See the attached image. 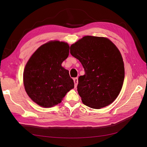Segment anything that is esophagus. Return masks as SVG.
I'll return each mask as SVG.
<instances>
[{
	"label": "esophagus",
	"mask_w": 147,
	"mask_h": 147,
	"mask_svg": "<svg viewBox=\"0 0 147 147\" xmlns=\"http://www.w3.org/2000/svg\"><path fill=\"white\" fill-rule=\"evenodd\" d=\"M74 80V86L75 88L77 87V85L78 84V78H75L73 79Z\"/></svg>",
	"instance_id": "34e87169"
}]
</instances>
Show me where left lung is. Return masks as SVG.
I'll return each mask as SVG.
<instances>
[{"instance_id": "1", "label": "left lung", "mask_w": 147, "mask_h": 147, "mask_svg": "<svg viewBox=\"0 0 147 147\" xmlns=\"http://www.w3.org/2000/svg\"><path fill=\"white\" fill-rule=\"evenodd\" d=\"M70 53L85 71L78 85L82 103L99 109L114 102L125 76L122 56L114 43L106 37L85 36L71 45Z\"/></svg>"}]
</instances>
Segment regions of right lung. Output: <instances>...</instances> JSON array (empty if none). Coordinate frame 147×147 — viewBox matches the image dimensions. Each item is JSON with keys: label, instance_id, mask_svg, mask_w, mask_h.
<instances>
[{"label": "right lung", "instance_id": "1", "mask_svg": "<svg viewBox=\"0 0 147 147\" xmlns=\"http://www.w3.org/2000/svg\"><path fill=\"white\" fill-rule=\"evenodd\" d=\"M69 53L68 43L51 40L40 46L28 60L23 74L24 88L30 98L38 106L53 107L74 88L68 70L61 66Z\"/></svg>", "mask_w": 147, "mask_h": 147}]
</instances>
